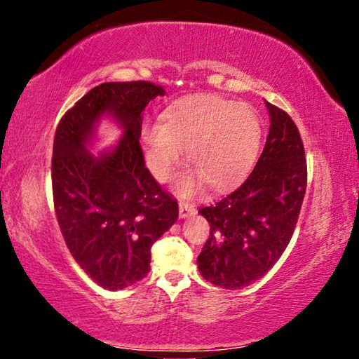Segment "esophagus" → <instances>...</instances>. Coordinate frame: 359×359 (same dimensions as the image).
Wrapping results in <instances>:
<instances>
[{
    "instance_id": "1",
    "label": "esophagus",
    "mask_w": 359,
    "mask_h": 359,
    "mask_svg": "<svg viewBox=\"0 0 359 359\" xmlns=\"http://www.w3.org/2000/svg\"><path fill=\"white\" fill-rule=\"evenodd\" d=\"M196 214V208L190 203H180L179 205V215L180 218H188Z\"/></svg>"
}]
</instances>
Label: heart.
I'll return each instance as SVG.
<instances>
[{
	"mask_svg": "<svg viewBox=\"0 0 359 359\" xmlns=\"http://www.w3.org/2000/svg\"><path fill=\"white\" fill-rule=\"evenodd\" d=\"M261 144L258 114L245 102L215 95H194L174 101L161 115V125L142 131L147 166L156 180L172 177L182 150L194 172L180 180L182 196H190L205 182L212 190L241 184L257 161Z\"/></svg>",
	"mask_w": 359,
	"mask_h": 359,
	"instance_id": "1",
	"label": "heart"
}]
</instances>
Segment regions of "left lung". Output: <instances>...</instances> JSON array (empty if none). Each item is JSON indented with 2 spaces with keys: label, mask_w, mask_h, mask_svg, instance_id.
Segmentation results:
<instances>
[{
  "label": "left lung",
  "mask_w": 359,
  "mask_h": 359,
  "mask_svg": "<svg viewBox=\"0 0 359 359\" xmlns=\"http://www.w3.org/2000/svg\"><path fill=\"white\" fill-rule=\"evenodd\" d=\"M266 106L271 128L252 174L226 198L199 209L210 234L198 267L220 288L248 287L277 263L294 233L306 194L307 161L299 130L280 107Z\"/></svg>",
  "instance_id": "obj_1"
}]
</instances>
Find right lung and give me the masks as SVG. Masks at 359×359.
Wrapping results in <instances>:
<instances>
[{
    "instance_id": "add662e5",
    "label": "right lung",
    "mask_w": 359,
    "mask_h": 359,
    "mask_svg": "<svg viewBox=\"0 0 359 359\" xmlns=\"http://www.w3.org/2000/svg\"><path fill=\"white\" fill-rule=\"evenodd\" d=\"M161 85L106 82L60 120L53 139V208L72 258L100 287L123 290L150 271V248L172 226L179 204L145 168L139 144L142 111ZM111 113L126 130L118 147L93 157L94 125Z\"/></svg>"
}]
</instances>
